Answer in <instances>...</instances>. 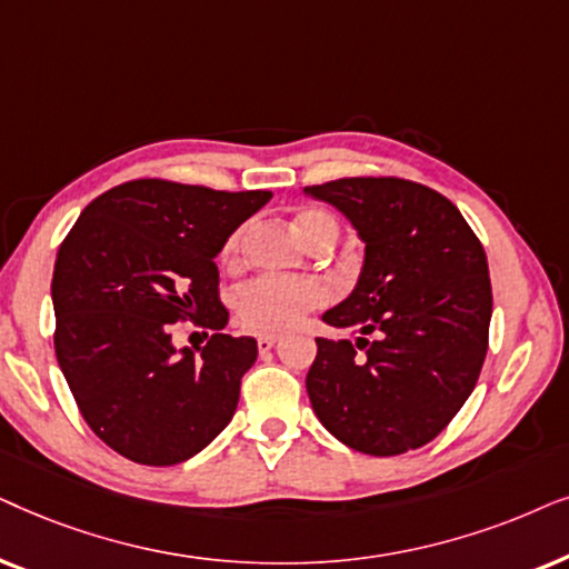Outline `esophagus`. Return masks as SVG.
<instances>
[{
  "mask_svg": "<svg viewBox=\"0 0 569 569\" xmlns=\"http://www.w3.org/2000/svg\"><path fill=\"white\" fill-rule=\"evenodd\" d=\"M276 343H278V336H272V332H264V336L257 338V348H260V351H270Z\"/></svg>",
  "mask_w": 569,
  "mask_h": 569,
  "instance_id": "1",
  "label": "esophagus"
}]
</instances>
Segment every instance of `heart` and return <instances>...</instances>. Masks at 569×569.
<instances>
[{
  "mask_svg": "<svg viewBox=\"0 0 569 569\" xmlns=\"http://www.w3.org/2000/svg\"><path fill=\"white\" fill-rule=\"evenodd\" d=\"M297 231L301 239L309 241L315 233L330 231L338 233L336 221L320 210H309L297 218ZM247 226H239L237 231L226 239L221 260L233 268L241 262L247 244ZM328 299V291L320 280L315 278H286V276H260L247 280L233 293V309H237L239 322L254 332H276L297 325L301 317L312 309L322 307Z\"/></svg>",
  "mask_w": 569,
  "mask_h": 569,
  "instance_id": "1",
  "label": "heart"
}]
</instances>
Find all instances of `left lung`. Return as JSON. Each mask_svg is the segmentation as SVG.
<instances>
[{"mask_svg": "<svg viewBox=\"0 0 569 569\" xmlns=\"http://www.w3.org/2000/svg\"><path fill=\"white\" fill-rule=\"evenodd\" d=\"M305 194L343 213L363 244L353 291L322 315L359 338H317L307 375L317 419L367 456L421 448L463 408L487 356L481 241L448 197L416 181L356 177Z\"/></svg>", "mask_w": 569, "mask_h": 569, "instance_id": "8db88e82", "label": "left lung"}]
</instances>
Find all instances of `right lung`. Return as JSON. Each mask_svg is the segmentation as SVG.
I'll return each mask as SVG.
<instances>
[{"mask_svg": "<svg viewBox=\"0 0 569 569\" xmlns=\"http://www.w3.org/2000/svg\"><path fill=\"white\" fill-rule=\"evenodd\" d=\"M272 192L127 181L82 210L57 252L54 348L82 419L119 456L173 466L229 427L257 340L221 332L216 257ZM217 330L194 357L172 322Z\"/></svg>", "mask_w": 569, "mask_h": 569, "instance_id": "add662e5", "label": "right lung"}]
</instances>
